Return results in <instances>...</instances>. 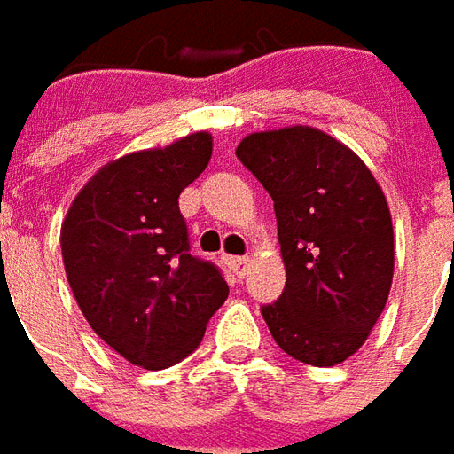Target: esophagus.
I'll list each match as a JSON object with an SVG mask.
<instances>
[{"mask_svg": "<svg viewBox=\"0 0 454 454\" xmlns=\"http://www.w3.org/2000/svg\"><path fill=\"white\" fill-rule=\"evenodd\" d=\"M224 263L230 270H234L237 278H244V272H247V265H248V258L247 255H224Z\"/></svg>", "mask_w": 454, "mask_h": 454, "instance_id": "esophagus-1", "label": "esophagus"}]
</instances>
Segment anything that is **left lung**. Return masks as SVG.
<instances>
[{"label":"left lung","mask_w":454,"mask_h":454,"mask_svg":"<svg viewBox=\"0 0 454 454\" xmlns=\"http://www.w3.org/2000/svg\"><path fill=\"white\" fill-rule=\"evenodd\" d=\"M237 158L275 200L287 282L263 318L311 366L349 359L380 318L395 270L393 217L361 158L313 126L248 134Z\"/></svg>","instance_id":"left-lung-1"}]
</instances>
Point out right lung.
<instances>
[{
  "label": "right lung",
  "instance_id": "add662e5",
  "mask_svg": "<svg viewBox=\"0 0 454 454\" xmlns=\"http://www.w3.org/2000/svg\"><path fill=\"white\" fill-rule=\"evenodd\" d=\"M213 136L112 160L78 191L61 224V258L95 335L148 371L172 366L203 340L230 287L189 251L179 193L210 162Z\"/></svg>",
  "mask_w": 454,
  "mask_h": 454
}]
</instances>
